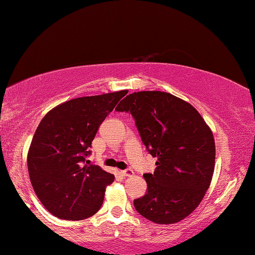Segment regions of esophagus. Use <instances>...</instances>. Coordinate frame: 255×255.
<instances>
[{
  "label": "esophagus",
  "mask_w": 255,
  "mask_h": 255,
  "mask_svg": "<svg viewBox=\"0 0 255 255\" xmlns=\"http://www.w3.org/2000/svg\"><path fill=\"white\" fill-rule=\"evenodd\" d=\"M124 176H131L133 174V171L132 170H124L120 172Z\"/></svg>",
  "instance_id": "obj_1"
}]
</instances>
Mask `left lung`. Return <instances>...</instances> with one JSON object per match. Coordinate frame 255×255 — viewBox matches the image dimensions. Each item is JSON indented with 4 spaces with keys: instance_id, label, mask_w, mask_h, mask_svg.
I'll list each match as a JSON object with an SVG mask.
<instances>
[{
    "instance_id": "obj_1",
    "label": "left lung",
    "mask_w": 255,
    "mask_h": 255,
    "mask_svg": "<svg viewBox=\"0 0 255 255\" xmlns=\"http://www.w3.org/2000/svg\"><path fill=\"white\" fill-rule=\"evenodd\" d=\"M130 112L156 169L144 174L147 192L133 200L136 210L161 225L182 221L204 199L215 169L210 127L189 102L161 91L129 94L116 108Z\"/></svg>"
}]
</instances>
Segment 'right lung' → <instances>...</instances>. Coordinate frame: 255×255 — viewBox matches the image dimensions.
<instances>
[{"label": "right lung", "instance_id": "obj_1", "mask_svg": "<svg viewBox=\"0 0 255 255\" xmlns=\"http://www.w3.org/2000/svg\"><path fill=\"white\" fill-rule=\"evenodd\" d=\"M127 90L63 102L47 114L28 150L30 182L51 215L66 221L89 218L101 208L115 176L85 156L103 120Z\"/></svg>", "mask_w": 255, "mask_h": 255}]
</instances>
